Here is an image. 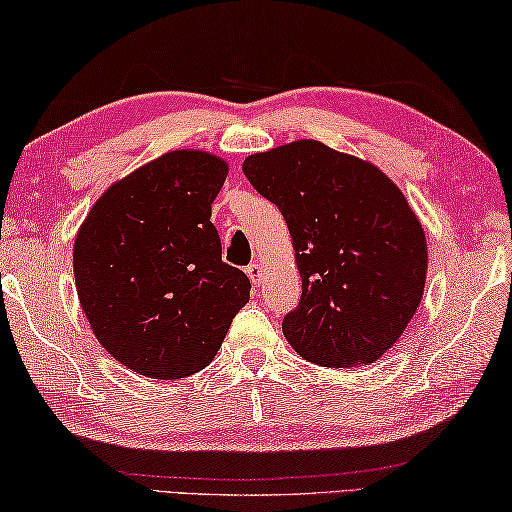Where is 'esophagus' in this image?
I'll list each match as a JSON object with an SVG mask.
<instances>
[{
  "instance_id": "1",
  "label": "esophagus",
  "mask_w": 512,
  "mask_h": 512,
  "mask_svg": "<svg viewBox=\"0 0 512 512\" xmlns=\"http://www.w3.org/2000/svg\"><path fill=\"white\" fill-rule=\"evenodd\" d=\"M245 272H247V276L251 279V283H254V286H258V283L263 281V267H261V263H249L247 267H245Z\"/></svg>"
}]
</instances>
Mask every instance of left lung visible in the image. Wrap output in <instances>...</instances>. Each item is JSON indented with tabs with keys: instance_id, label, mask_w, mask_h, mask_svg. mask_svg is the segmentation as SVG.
I'll use <instances>...</instances> for the list:
<instances>
[{
	"instance_id": "obj_1",
	"label": "left lung",
	"mask_w": 512,
	"mask_h": 512,
	"mask_svg": "<svg viewBox=\"0 0 512 512\" xmlns=\"http://www.w3.org/2000/svg\"><path fill=\"white\" fill-rule=\"evenodd\" d=\"M242 172L288 224L301 299L283 335L324 367L379 360L406 331L426 281V236L395 183L317 140L251 154Z\"/></svg>"
}]
</instances>
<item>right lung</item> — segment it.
<instances>
[{
	"label": "right lung",
	"mask_w": 512,
	"mask_h": 512,
	"mask_svg": "<svg viewBox=\"0 0 512 512\" xmlns=\"http://www.w3.org/2000/svg\"><path fill=\"white\" fill-rule=\"evenodd\" d=\"M222 158L177 149L113 183L74 240V281L92 333L149 379H183L211 363L249 301L245 272L222 261L211 204Z\"/></svg>",
	"instance_id": "1"
}]
</instances>
